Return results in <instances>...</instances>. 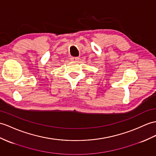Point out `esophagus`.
Masks as SVG:
<instances>
[{
    "label": "esophagus",
    "mask_w": 156,
    "mask_h": 156,
    "mask_svg": "<svg viewBox=\"0 0 156 156\" xmlns=\"http://www.w3.org/2000/svg\"><path fill=\"white\" fill-rule=\"evenodd\" d=\"M71 60L72 61V62H79V58H78V57H71Z\"/></svg>",
    "instance_id": "1"
}]
</instances>
